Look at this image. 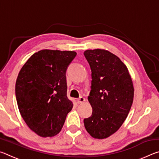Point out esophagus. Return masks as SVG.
I'll list each match as a JSON object with an SVG mask.
<instances>
[{
  "label": "esophagus",
  "instance_id": "esophagus-1",
  "mask_svg": "<svg viewBox=\"0 0 159 159\" xmlns=\"http://www.w3.org/2000/svg\"><path fill=\"white\" fill-rule=\"evenodd\" d=\"M85 101V99L83 97H80L79 99H77V103L78 104H82L83 102Z\"/></svg>",
  "mask_w": 159,
  "mask_h": 159
}]
</instances>
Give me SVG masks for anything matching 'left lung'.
I'll return each instance as SVG.
<instances>
[{"mask_svg": "<svg viewBox=\"0 0 159 159\" xmlns=\"http://www.w3.org/2000/svg\"><path fill=\"white\" fill-rule=\"evenodd\" d=\"M84 56L92 72L88 99L93 112L83 122L93 138H107L119 129L128 116L133 102V81L126 66L109 51L88 50Z\"/></svg>", "mask_w": 159, "mask_h": 159, "instance_id": "8db88e82", "label": "left lung"}]
</instances>
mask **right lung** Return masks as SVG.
Segmentation results:
<instances>
[{
	"label": "right lung",
	"instance_id": "obj_1",
	"mask_svg": "<svg viewBox=\"0 0 159 159\" xmlns=\"http://www.w3.org/2000/svg\"><path fill=\"white\" fill-rule=\"evenodd\" d=\"M74 51L43 50L21 69L15 85L19 110L26 125L46 138L60 133L73 102L67 98L66 72Z\"/></svg>",
	"mask_w": 159,
	"mask_h": 159
}]
</instances>
